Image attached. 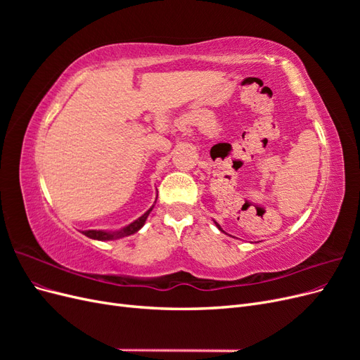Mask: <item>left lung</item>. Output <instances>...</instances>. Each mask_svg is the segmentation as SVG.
Segmentation results:
<instances>
[{
    "label": "left lung",
    "instance_id": "left-lung-1",
    "mask_svg": "<svg viewBox=\"0 0 360 360\" xmlns=\"http://www.w3.org/2000/svg\"><path fill=\"white\" fill-rule=\"evenodd\" d=\"M214 224H216V226H217V228H219V230H221V231H222V233H225V231H224V230H222V228H221V225H219V224H217V222H216V221H214Z\"/></svg>",
    "mask_w": 360,
    "mask_h": 360
}]
</instances>
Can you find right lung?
I'll use <instances>...</instances> for the list:
<instances>
[{
	"label": "right lung",
	"mask_w": 360,
	"mask_h": 360,
	"mask_svg": "<svg viewBox=\"0 0 360 360\" xmlns=\"http://www.w3.org/2000/svg\"><path fill=\"white\" fill-rule=\"evenodd\" d=\"M155 205H151L150 209L143 214L139 216L136 221L130 222L129 225L123 226L122 230H117V231H105V230H86V231H82L84 236L93 238V240H101V242H108V240H118V238H123V237H127V236H132L135 233H138L141 228L144 226L147 217L150 214V212L153 210Z\"/></svg>",
	"instance_id": "right-lung-1"
}]
</instances>
